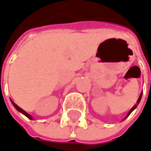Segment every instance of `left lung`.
<instances>
[{
  "label": "left lung",
  "mask_w": 151,
  "mask_h": 151,
  "mask_svg": "<svg viewBox=\"0 0 151 151\" xmlns=\"http://www.w3.org/2000/svg\"><path fill=\"white\" fill-rule=\"evenodd\" d=\"M142 93H141V94H140V96H139V98H138V100H137V102H136L137 104H136V105L134 106H133V107H132V108L130 109V111L129 112V114H128V115H127V117H128V116H129V114H131V112H132V111H133V110H134V109L136 108V106H137V105L139 104V102H140V101H141V98H142Z\"/></svg>",
  "instance_id": "left-lung-1"
}]
</instances>
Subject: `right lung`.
Segmentation results:
<instances>
[{"label":"right lung","instance_id":"1","mask_svg":"<svg viewBox=\"0 0 151 151\" xmlns=\"http://www.w3.org/2000/svg\"><path fill=\"white\" fill-rule=\"evenodd\" d=\"M12 103H13V105H14V106H15V108H16V109H17V110H18L19 112H21V113H22V114H24L25 116H27V117H28L29 119H30V120H32V116H31L30 114H28L27 112H25V111H24L23 109H22V108H21L20 106H18L16 105L15 103H14L13 101H12Z\"/></svg>","mask_w":151,"mask_h":151}]
</instances>
